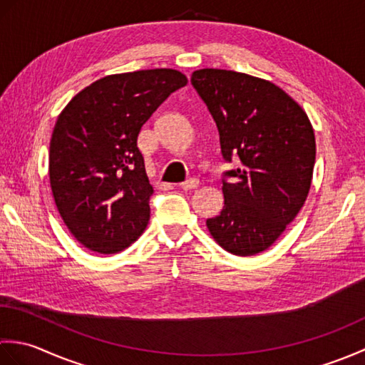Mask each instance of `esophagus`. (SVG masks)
Instances as JSON below:
<instances>
[{
    "label": "esophagus",
    "mask_w": 365,
    "mask_h": 365,
    "mask_svg": "<svg viewBox=\"0 0 365 365\" xmlns=\"http://www.w3.org/2000/svg\"><path fill=\"white\" fill-rule=\"evenodd\" d=\"M197 187H199V180H197V178H190V180L182 183V190H185V191L195 190V188H197Z\"/></svg>",
    "instance_id": "obj_1"
}]
</instances>
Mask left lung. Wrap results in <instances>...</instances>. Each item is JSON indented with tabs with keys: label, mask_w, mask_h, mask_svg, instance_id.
<instances>
[{
	"label": "left lung",
	"mask_w": 365,
	"mask_h": 365,
	"mask_svg": "<svg viewBox=\"0 0 365 365\" xmlns=\"http://www.w3.org/2000/svg\"><path fill=\"white\" fill-rule=\"evenodd\" d=\"M191 83L220 131L226 161L224 207L207 220L213 240L247 257L268 250L304 205L315 163V135L306 111L274 83L224 68H199Z\"/></svg>",
	"instance_id": "8db88e82"
}]
</instances>
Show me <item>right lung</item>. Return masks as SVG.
I'll list each match as a JSON object with an SVG mask.
<instances>
[{"instance_id":"obj_1","label":"right lung","mask_w":365,"mask_h":365,"mask_svg":"<svg viewBox=\"0 0 365 365\" xmlns=\"http://www.w3.org/2000/svg\"><path fill=\"white\" fill-rule=\"evenodd\" d=\"M188 78L174 68L108 75L80 91L58 115L48 174L58 212L88 250L115 254L141 237L153 192L138 135Z\"/></svg>"}]
</instances>
